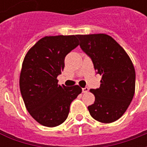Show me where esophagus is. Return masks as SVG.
Here are the masks:
<instances>
[{"mask_svg": "<svg viewBox=\"0 0 147 147\" xmlns=\"http://www.w3.org/2000/svg\"><path fill=\"white\" fill-rule=\"evenodd\" d=\"M82 92H83V93H87L88 92V88H87V87L83 88H82Z\"/></svg>", "mask_w": 147, "mask_h": 147, "instance_id": "1", "label": "esophagus"}]
</instances>
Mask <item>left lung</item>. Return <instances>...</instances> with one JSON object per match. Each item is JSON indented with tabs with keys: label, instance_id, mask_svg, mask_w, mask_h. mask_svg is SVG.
<instances>
[{
	"label": "left lung",
	"instance_id": "obj_1",
	"mask_svg": "<svg viewBox=\"0 0 147 147\" xmlns=\"http://www.w3.org/2000/svg\"><path fill=\"white\" fill-rule=\"evenodd\" d=\"M81 49L89 55L102 76L100 87L90 89L95 102L88 107L91 116L102 123H112L125 113L136 89V71L125 49L107 34L77 35Z\"/></svg>",
	"mask_w": 147,
	"mask_h": 147
}]
</instances>
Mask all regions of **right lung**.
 Instances as JSON below:
<instances>
[{
  "instance_id": "right-lung-1",
  "label": "right lung",
  "mask_w": 147,
  "mask_h": 147,
  "mask_svg": "<svg viewBox=\"0 0 147 147\" xmlns=\"http://www.w3.org/2000/svg\"><path fill=\"white\" fill-rule=\"evenodd\" d=\"M79 42L77 35L45 36L25 55L19 88L26 108L32 117L45 127H56L68 117L69 106L82 92L78 85L58 84L65 57Z\"/></svg>"
}]
</instances>
